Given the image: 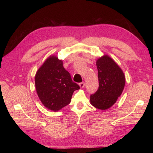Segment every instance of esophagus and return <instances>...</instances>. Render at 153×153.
Segmentation results:
<instances>
[{"mask_svg": "<svg viewBox=\"0 0 153 153\" xmlns=\"http://www.w3.org/2000/svg\"><path fill=\"white\" fill-rule=\"evenodd\" d=\"M79 86H80V88H83V87H84V86H85V82H80V83H79Z\"/></svg>", "mask_w": 153, "mask_h": 153, "instance_id": "obj_1", "label": "esophagus"}]
</instances>
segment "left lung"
Instances as JSON below:
<instances>
[{"mask_svg": "<svg viewBox=\"0 0 153 153\" xmlns=\"http://www.w3.org/2000/svg\"><path fill=\"white\" fill-rule=\"evenodd\" d=\"M99 88L90 96V102L96 108L104 110L111 107L121 95L125 84L124 74L109 56H103L96 62Z\"/></svg>", "mask_w": 153, "mask_h": 153, "instance_id": "left-lung-1", "label": "left lung"}]
</instances>
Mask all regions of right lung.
I'll return each instance as SVG.
<instances>
[{"mask_svg": "<svg viewBox=\"0 0 153 153\" xmlns=\"http://www.w3.org/2000/svg\"><path fill=\"white\" fill-rule=\"evenodd\" d=\"M35 85L42 103L54 111L68 105L74 91L80 89L64 68L63 62L54 56L48 57L37 71Z\"/></svg>", "mask_w": 153, "mask_h": 153, "instance_id": "right-lung-1", "label": "right lung"}]
</instances>
